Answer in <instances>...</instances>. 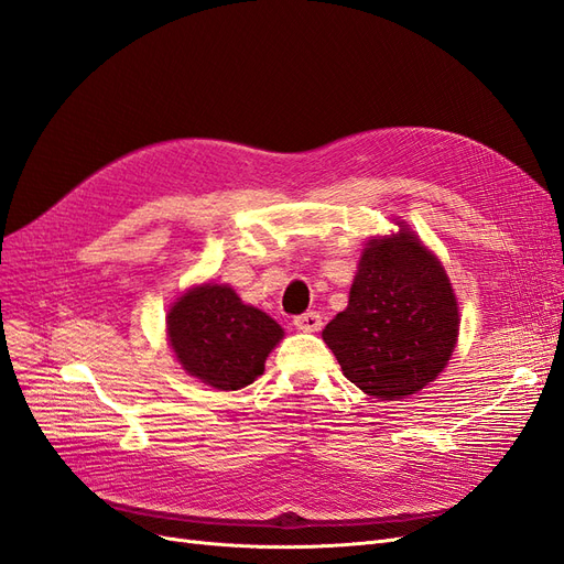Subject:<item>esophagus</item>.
I'll return each instance as SVG.
<instances>
[{
  "label": "esophagus",
  "mask_w": 564,
  "mask_h": 564,
  "mask_svg": "<svg viewBox=\"0 0 564 564\" xmlns=\"http://www.w3.org/2000/svg\"><path fill=\"white\" fill-rule=\"evenodd\" d=\"M294 327L301 329V332H319V327H322V315L315 313V311L296 315V317H294Z\"/></svg>",
  "instance_id": "1"
}]
</instances>
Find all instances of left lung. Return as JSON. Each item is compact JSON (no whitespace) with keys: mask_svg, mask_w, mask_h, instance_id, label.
<instances>
[{"mask_svg":"<svg viewBox=\"0 0 564 564\" xmlns=\"http://www.w3.org/2000/svg\"><path fill=\"white\" fill-rule=\"evenodd\" d=\"M458 308L445 268L406 228L365 251L350 301L322 332L346 379L367 395H414L445 369Z\"/></svg>","mask_w":564,"mask_h":564,"instance_id":"8db88e82","label":"left lung"}]
</instances>
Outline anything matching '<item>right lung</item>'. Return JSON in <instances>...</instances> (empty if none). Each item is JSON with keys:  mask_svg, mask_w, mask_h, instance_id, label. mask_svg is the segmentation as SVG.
I'll list each match as a JSON object with an SVG mask.
<instances>
[{"mask_svg": "<svg viewBox=\"0 0 564 564\" xmlns=\"http://www.w3.org/2000/svg\"><path fill=\"white\" fill-rule=\"evenodd\" d=\"M172 348L183 369L218 390H240L265 369L282 327L245 305L230 286L204 284L181 296L166 317Z\"/></svg>", "mask_w": 564, "mask_h": 564, "instance_id": "add662e5", "label": "right lung"}]
</instances>
